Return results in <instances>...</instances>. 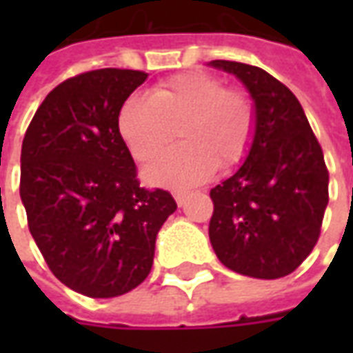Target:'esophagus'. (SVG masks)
<instances>
[{"instance_id":"1","label":"esophagus","mask_w":353,"mask_h":353,"mask_svg":"<svg viewBox=\"0 0 353 353\" xmlns=\"http://www.w3.org/2000/svg\"><path fill=\"white\" fill-rule=\"evenodd\" d=\"M187 196H189V194H187V192H183V191H177V192H174V199H176L177 206H183V204H185V200H187Z\"/></svg>"}]
</instances>
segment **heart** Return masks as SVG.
I'll return each mask as SVG.
<instances>
[{
    "instance_id": "1",
    "label": "heart",
    "mask_w": 353,
    "mask_h": 353,
    "mask_svg": "<svg viewBox=\"0 0 353 353\" xmlns=\"http://www.w3.org/2000/svg\"><path fill=\"white\" fill-rule=\"evenodd\" d=\"M183 145L162 153L143 168L147 183L172 189L192 187L244 159L255 132V111L240 90L225 88L204 72H187L154 85L149 94H130L119 109L117 128L132 157L153 159L172 138Z\"/></svg>"
}]
</instances>
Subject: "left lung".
<instances>
[{"label": "left lung", "mask_w": 353, "mask_h": 353, "mask_svg": "<svg viewBox=\"0 0 353 353\" xmlns=\"http://www.w3.org/2000/svg\"><path fill=\"white\" fill-rule=\"evenodd\" d=\"M250 92L255 132L240 168L210 191V242L223 265L276 280L301 265L319 238L329 174L303 105L257 65L212 60Z\"/></svg>", "instance_id": "obj_1"}]
</instances>
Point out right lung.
I'll return each instance as SVG.
<instances>
[{
    "label": "right lung",
    "instance_id": "add662e5",
    "mask_svg": "<svg viewBox=\"0 0 353 353\" xmlns=\"http://www.w3.org/2000/svg\"><path fill=\"white\" fill-rule=\"evenodd\" d=\"M147 73L105 68L60 83L22 141L20 199L28 227L64 285L92 299L145 280L157 234L176 212L168 191H147L117 128L123 101Z\"/></svg>",
    "mask_w": 353,
    "mask_h": 353
}]
</instances>
